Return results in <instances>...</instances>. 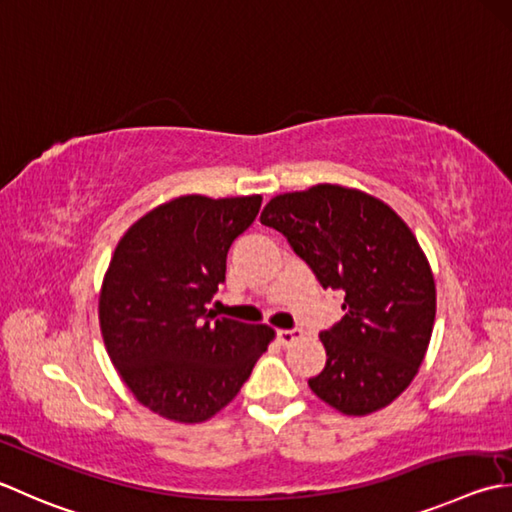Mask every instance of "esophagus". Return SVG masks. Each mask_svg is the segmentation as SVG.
Wrapping results in <instances>:
<instances>
[{"label": "esophagus", "mask_w": 512, "mask_h": 512, "mask_svg": "<svg viewBox=\"0 0 512 512\" xmlns=\"http://www.w3.org/2000/svg\"><path fill=\"white\" fill-rule=\"evenodd\" d=\"M277 337L284 346H293L295 342H299V339L304 337V333L299 328H290V330L284 328V330H277Z\"/></svg>", "instance_id": "1"}]
</instances>
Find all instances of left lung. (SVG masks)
Here are the masks:
<instances>
[{"mask_svg":"<svg viewBox=\"0 0 512 512\" xmlns=\"http://www.w3.org/2000/svg\"><path fill=\"white\" fill-rule=\"evenodd\" d=\"M259 222L284 233L346 315L324 330L326 366L313 393L344 415L386 408L419 373L437 310L435 277L417 237L382 199L317 184L270 199Z\"/></svg>","mask_w":512,"mask_h":512,"instance_id":"1","label":"left lung"}]
</instances>
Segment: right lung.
Here are the masks:
<instances>
[{
    "instance_id": "add662e5",
    "label": "right lung",
    "mask_w": 512,
    "mask_h": 512,
    "mask_svg": "<svg viewBox=\"0 0 512 512\" xmlns=\"http://www.w3.org/2000/svg\"><path fill=\"white\" fill-rule=\"evenodd\" d=\"M262 195H182L148 210L119 239L99 290L110 362L135 399L177 424H202L233 402L275 339L266 324L213 319L230 244Z\"/></svg>"
}]
</instances>
